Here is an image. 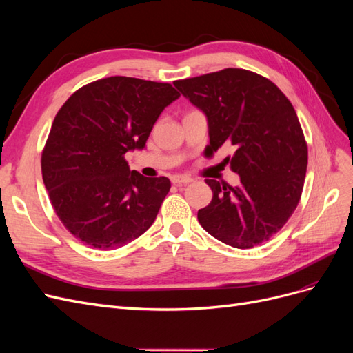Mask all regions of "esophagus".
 Segmentation results:
<instances>
[{"label":"esophagus","instance_id":"1","mask_svg":"<svg viewBox=\"0 0 353 353\" xmlns=\"http://www.w3.org/2000/svg\"><path fill=\"white\" fill-rule=\"evenodd\" d=\"M170 181H172L174 185H183V184L193 183V179L188 176H184V175H174L172 178H170Z\"/></svg>","mask_w":353,"mask_h":353}]
</instances>
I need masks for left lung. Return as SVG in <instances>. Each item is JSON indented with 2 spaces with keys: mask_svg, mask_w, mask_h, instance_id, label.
Masks as SVG:
<instances>
[{
  "mask_svg": "<svg viewBox=\"0 0 353 353\" xmlns=\"http://www.w3.org/2000/svg\"><path fill=\"white\" fill-rule=\"evenodd\" d=\"M174 85L208 116L206 150L237 148L223 162L240 184L205 179L213 197L197 213L200 225L237 249L270 240L293 215L306 176L307 144L293 104L268 78L237 68Z\"/></svg>",
  "mask_w": 353,
  "mask_h": 353,
  "instance_id": "1",
  "label": "left lung"
}]
</instances>
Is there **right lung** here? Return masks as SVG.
Masks as SVG:
<instances>
[{"label":"right lung","instance_id":"obj_1","mask_svg":"<svg viewBox=\"0 0 353 353\" xmlns=\"http://www.w3.org/2000/svg\"><path fill=\"white\" fill-rule=\"evenodd\" d=\"M179 92L166 82L110 77L83 85L57 112L41 154L42 179L63 225L83 244L113 250L154 222L166 176L130 170L159 114Z\"/></svg>","mask_w":353,"mask_h":353}]
</instances>
